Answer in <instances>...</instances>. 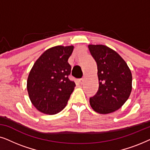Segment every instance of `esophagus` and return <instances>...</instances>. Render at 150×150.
<instances>
[{"label":"esophagus","instance_id":"34e87169","mask_svg":"<svg viewBox=\"0 0 150 150\" xmlns=\"http://www.w3.org/2000/svg\"><path fill=\"white\" fill-rule=\"evenodd\" d=\"M79 83L81 84V85L84 83V80H83V79H80L79 80Z\"/></svg>","mask_w":150,"mask_h":150}]
</instances>
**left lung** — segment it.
I'll use <instances>...</instances> for the list:
<instances>
[{
	"label": "left lung",
	"mask_w": 150,
	"mask_h": 150,
	"mask_svg": "<svg viewBox=\"0 0 150 150\" xmlns=\"http://www.w3.org/2000/svg\"><path fill=\"white\" fill-rule=\"evenodd\" d=\"M98 66L99 88L90 98L96 112L108 114L118 110L128 99L132 91V74L124 59L115 51L104 45H89Z\"/></svg>",
	"instance_id": "8db88e82"
}]
</instances>
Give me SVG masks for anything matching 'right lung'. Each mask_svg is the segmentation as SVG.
I'll return each instance as SVG.
<instances>
[{"label": "right lung", "mask_w": 150, "mask_h": 150, "mask_svg": "<svg viewBox=\"0 0 150 150\" xmlns=\"http://www.w3.org/2000/svg\"><path fill=\"white\" fill-rule=\"evenodd\" d=\"M74 46H57L45 51L35 61L27 80L29 98L38 110L54 115L67 105L76 84L69 79V57Z\"/></svg>", "instance_id": "obj_1"}]
</instances>
